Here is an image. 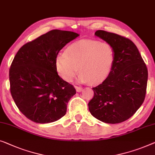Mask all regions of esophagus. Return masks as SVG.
Returning a JSON list of instances; mask_svg holds the SVG:
<instances>
[{"label":"esophagus","mask_w":155,"mask_h":155,"mask_svg":"<svg viewBox=\"0 0 155 155\" xmlns=\"http://www.w3.org/2000/svg\"><path fill=\"white\" fill-rule=\"evenodd\" d=\"M75 89L78 92H80L82 90V88L81 87H78V86H75Z\"/></svg>","instance_id":"esophagus-1"}]
</instances>
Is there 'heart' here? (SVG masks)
I'll return each instance as SVG.
<instances>
[{
    "label": "heart",
    "mask_w": 155,
    "mask_h": 155,
    "mask_svg": "<svg viewBox=\"0 0 155 155\" xmlns=\"http://www.w3.org/2000/svg\"><path fill=\"white\" fill-rule=\"evenodd\" d=\"M115 59L113 46L107 42L80 40L71 44L57 56L55 67L62 79L71 82L78 71L80 80L98 83L107 78Z\"/></svg>",
    "instance_id": "1"
}]
</instances>
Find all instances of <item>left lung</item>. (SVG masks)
<instances>
[{"mask_svg":"<svg viewBox=\"0 0 155 155\" xmlns=\"http://www.w3.org/2000/svg\"><path fill=\"white\" fill-rule=\"evenodd\" d=\"M95 35L113 46L115 59L108 76L92 87L89 112L103 122H123L144 101L148 76L146 64L136 45L127 38L102 30L96 31Z\"/></svg>","mask_w":155,"mask_h":155,"instance_id":"obj_1","label":"left lung"}]
</instances>
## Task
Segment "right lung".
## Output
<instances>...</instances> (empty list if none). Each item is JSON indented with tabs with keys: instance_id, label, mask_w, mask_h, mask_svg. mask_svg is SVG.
I'll return each mask as SVG.
<instances>
[{
	"instance_id": "obj_1",
	"label": "right lung",
	"mask_w": 155,
	"mask_h": 155,
	"mask_svg": "<svg viewBox=\"0 0 155 155\" xmlns=\"http://www.w3.org/2000/svg\"><path fill=\"white\" fill-rule=\"evenodd\" d=\"M79 35L51 30L24 45L11 64L10 92L20 112L33 122H55L66 113L76 94L73 85L58 75L55 59L59 51Z\"/></svg>"
}]
</instances>
